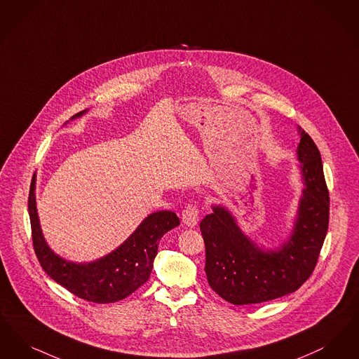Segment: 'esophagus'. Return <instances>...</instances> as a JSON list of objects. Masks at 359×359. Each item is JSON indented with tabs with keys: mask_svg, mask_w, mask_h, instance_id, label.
<instances>
[{
	"mask_svg": "<svg viewBox=\"0 0 359 359\" xmlns=\"http://www.w3.org/2000/svg\"><path fill=\"white\" fill-rule=\"evenodd\" d=\"M182 219L187 226H196L200 221V208L196 203H189L182 210Z\"/></svg>",
	"mask_w": 359,
	"mask_h": 359,
	"instance_id": "esophagus-1",
	"label": "esophagus"
}]
</instances>
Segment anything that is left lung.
Returning <instances> with one entry per match:
<instances>
[{
    "label": "left lung",
    "mask_w": 359,
    "mask_h": 359,
    "mask_svg": "<svg viewBox=\"0 0 359 359\" xmlns=\"http://www.w3.org/2000/svg\"><path fill=\"white\" fill-rule=\"evenodd\" d=\"M300 137L297 158L306 189L294 232L281 248L265 252L256 247L221 206H213L200 224L208 283L232 304L263 303L295 292L318 263L327 234L330 197L320 153L307 133L300 131Z\"/></svg>",
    "instance_id": "8db88e82"
}]
</instances>
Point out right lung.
Listing matches in <instances>:
<instances>
[{
	"instance_id": "right-lung-1",
	"label": "right lung",
	"mask_w": 359,
	"mask_h": 359,
	"mask_svg": "<svg viewBox=\"0 0 359 359\" xmlns=\"http://www.w3.org/2000/svg\"><path fill=\"white\" fill-rule=\"evenodd\" d=\"M28 212L33 250L48 276L75 297L94 303L122 300L143 285L151 273L161 237L180 225L174 212L151 213L118 250L93 263L75 264L55 255L43 237L36 210L34 177L28 197Z\"/></svg>"
}]
</instances>
